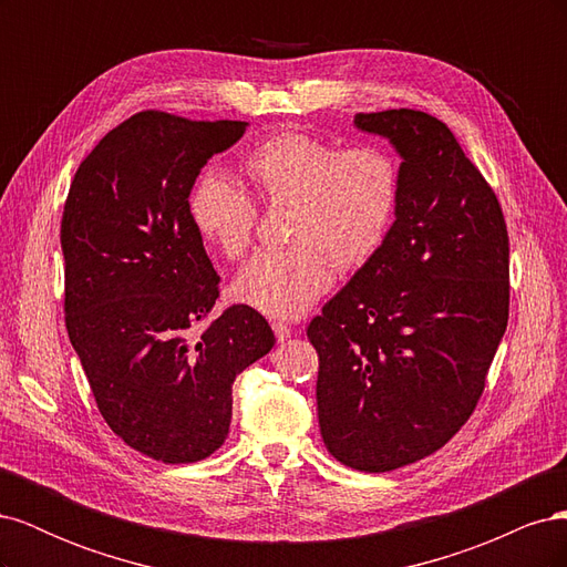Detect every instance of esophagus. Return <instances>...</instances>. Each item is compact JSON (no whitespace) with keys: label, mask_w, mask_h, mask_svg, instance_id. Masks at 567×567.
<instances>
[{"label":"esophagus","mask_w":567,"mask_h":567,"mask_svg":"<svg viewBox=\"0 0 567 567\" xmlns=\"http://www.w3.org/2000/svg\"><path fill=\"white\" fill-rule=\"evenodd\" d=\"M271 329H274V336H277L279 342H284V340H288L290 336H293V329H290L288 323H281V321H274Z\"/></svg>","instance_id":"esophagus-1"}]
</instances>
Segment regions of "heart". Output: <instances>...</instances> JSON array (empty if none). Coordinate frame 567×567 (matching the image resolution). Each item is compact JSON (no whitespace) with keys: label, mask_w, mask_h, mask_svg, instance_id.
Returning a JSON list of instances; mask_svg holds the SVG:
<instances>
[{"label":"heart","mask_w":567,"mask_h":567,"mask_svg":"<svg viewBox=\"0 0 567 567\" xmlns=\"http://www.w3.org/2000/svg\"><path fill=\"white\" fill-rule=\"evenodd\" d=\"M248 192L288 205V248L255 255L231 284L234 300L271 319H298L329 293L340 271L369 265L398 213L400 173L375 146L342 148L305 132H281L252 146L241 165ZM255 205L217 173L188 192V221L227 260H238L255 229Z\"/></svg>","instance_id":"heart-1"}]
</instances>
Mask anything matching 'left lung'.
Segmentation results:
<instances>
[{
	"instance_id": "left-lung-1",
	"label": "left lung",
	"mask_w": 567,
	"mask_h": 567,
	"mask_svg": "<svg viewBox=\"0 0 567 567\" xmlns=\"http://www.w3.org/2000/svg\"><path fill=\"white\" fill-rule=\"evenodd\" d=\"M400 153L383 248L307 326L326 450L364 473L431 456L468 421L508 321L502 205L452 130L423 111L357 113Z\"/></svg>"
}]
</instances>
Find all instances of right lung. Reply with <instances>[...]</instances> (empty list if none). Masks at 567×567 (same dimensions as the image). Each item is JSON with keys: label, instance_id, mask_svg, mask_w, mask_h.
I'll return each mask as SVG.
<instances>
[{"label": "right lung", "instance_id": "right-lung-1", "mask_svg": "<svg viewBox=\"0 0 567 567\" xmlns=\"http://www.w3.org/2000/svg\"><path fill=\"white\" fill-rule=\"evenodd\" d=\"M246 127L136 113L80 163L63 208L68 338L111 431L163 463L225 444L236 375L274 348L248 305L188 336L219 296L188 192Z\"/></svg>", "mask_w": 567, "mask_h": 567}]
</instances>
